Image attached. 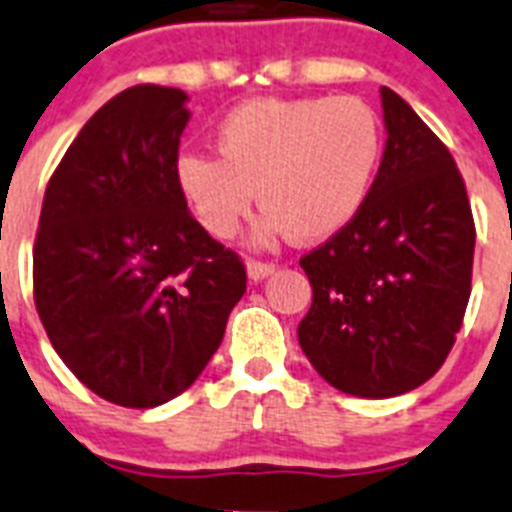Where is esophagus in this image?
Instances as JSON below:
<instances>
[{"label": "esophagus", "instance_id": "esophagus-1", "mask_svg": "<svg viewBox=\"0 0 512 512\" xmlns=\"http://www.w3.org/2000/svg\"><path fill=\"white\" fill-rule=\"evenodd\" d=\"M248 269V279H253V282H259V279H266L269 274L277 269V266L272 264V261H259V259H248L246 264Z\"/></svg>", "mask_w": 512, "mask_h": 512}]
</instances>
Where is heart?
Returning <instances> with one entry per match:
<instances>
[{
	"label": "heart",
	"mask_w": 512,
	"mask_h": 512,
	"mask_svg": "<svg viewBox=\"0 0 512 512\" xmlns=\"http://www.w3.org/2000/svg\"><path fill=\"white\" fill-rule=\"evenodd\" d=\"M217 157L183 152L176 186L212 238L238 233L259 189L256 240H323L355 220L383 155L378 116L357 98H253L214 129Z\"/></svg>",
	"instance_id": "obj_1"
}]
</instances>
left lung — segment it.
I'll return each instance as SVG.
<instances>
[{"mask_svg": "<svg viewBox=\"0 0 512 512\" xmlns=\"http://www.w3.org/2000/svg\"><path fill=\"white\" fill-rule=\"evenodd\" d=\"M386 150L355 220L300 259L313 303L298 339L323 381L388 399L430 381L471 295L474 214L451 150L381 87Z\"/></svg>", "mask_w": 512, "mask_h": 512, "instance_id": "obj_1", "label": "left lung"}]
</instances>
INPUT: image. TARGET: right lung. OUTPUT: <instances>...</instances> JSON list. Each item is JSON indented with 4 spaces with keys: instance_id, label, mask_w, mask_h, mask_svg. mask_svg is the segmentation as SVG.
Instances as JSON below:
<instances>
[{
    "instance_id": "right-lung-1",
    "label": "right lung",
    "mask_w": 512,
    "mask_h": 512,
    "mask_svg": "<svg viewBox=\"0 0 512 512\" xmlns=\"http://www.w3.org/2000/svg\"><path fill=\"white\" fill-rule=\"evenodd\" d=\"M183 103L160 85L108 100L56 165L33 246V298L56 355L129 409L186 391L246 292L240 256L176 186Z\"/></svg>"
}]
</instances>
